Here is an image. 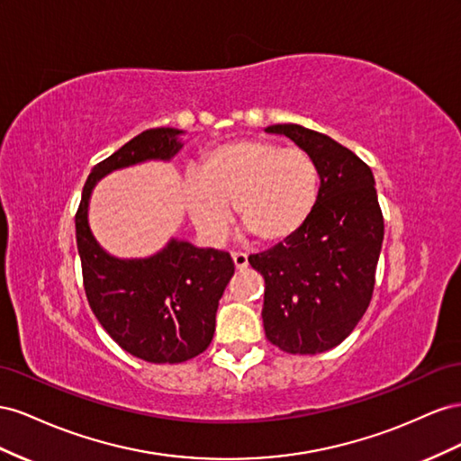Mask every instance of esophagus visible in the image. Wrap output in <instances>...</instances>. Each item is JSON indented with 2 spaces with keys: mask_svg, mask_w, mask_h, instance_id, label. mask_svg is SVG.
<instances>
[{
  "mask_svg": "<svg viewBox=\"0 0 461 461\" xmlns=\"http://www.w3.org/2000/svg\"><path fill=\"white\" fill-rule=\"evenodd\" d=\"M231 260H233V265L238 270H243L249 265V258H247L245 253H231Z\"/></svg>",
  "mask_w": 461,
  "mask_h": 461,
  "instance_id": "34e87169",
  "label": "esophagus"
}]
</instances>
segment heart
<instances>
[{"mask_svg":"<svg viewBox=\"0 0 461 461\" xmlns=\"http://www.w3.org/2000/svg\"><path fill=\"white\" fill-rule=\"evenodd\" d=\"M321 196V167L303 149L267 139H243L204 154L201 172L183 179L187 212L208 241L218 243L231 226L258 243H280L305 226Z\"/></svg>","mask_w":461,"mask_h":461,"instance_id":"obj_1","label":"heart"}]
</instances>
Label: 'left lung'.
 Returning a JSON list of instances; mask_svg holds the SVG:
<instances>
[{"mask_svg": "<svg viewBox=\"0 0 461 461\" xmlns=\"http://www.w3.org/2000/svg\"><path fill=\"white\" fill-rule=\"evenodd\" d=\"M312 154L321 196L309 221L284 243L249 257L265 278L262 322L285 353L314 355L341 344L371 303L384 240L375 176L359 156L303 125H270Z\"/></svg>", "mask_w": 461, "mask_h": 461, "instance_id": "left-lung-1", "label": "left lung"}]
</instances>
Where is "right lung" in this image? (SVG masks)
Masks as SVG:
<instances>
[{
    "label": "right lung",
    "mask_w": 461,
    "mask_h": 461,
    "mask_svg": "<svg viewBox=\"0 0 461 461\" xmlns=\"http://www.w3.org/2000/svg\"><path fill=\"white\" fill-rule=\"evenodd\" d=\"M181 135L174 127L142 131L96 164L75 216L92 312L117 346L149 363H183L210 346L220 297L235 272L231 257L172 238L152 257L117 258L92 235L88 203L96 183L115 169L172 160L183 147Z\"/></svg>",
    "instance_id": "add662e5"
}]
</instances>
